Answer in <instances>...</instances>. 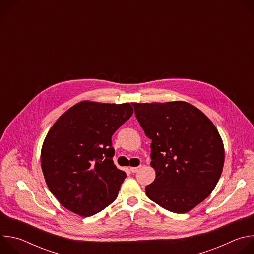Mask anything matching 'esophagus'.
Segmentation results:
<instances>
[{
	"label": "esophagus",
	"mask_w": 254,
	"mask_h": 254,
	"mask_svg": "<svg viewBox=\"0 0 254 254\" xmlns=\"http://www.w3.org/2000/svg\"><path fill=\"white\" fill-rule=\"evenodd\" d=\"M140 166H138V167H130L129 168V171L131 172V173H136V172H138L139 170H140Z\"/></svg>",
	"instance_id": "34e87169"
}]
</instances>
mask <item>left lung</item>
I'll use <instances>...</instances> for the list:
<instances>
[{
    "mask_svg": "<svg viewBox=\"0 0 254 254\" xmlns=\"http://www.w3.org/2000/svg\"><path fill=\"white\" fill-rule=\"evenodd\" d=\"M152 139L154 182L147 196L174 213H186L214 190L224 165V146L213 123L185 101L131 103Z\"/></svg>",
    "mask_w": 254,
    "mask_h": 254,
    "instance_id": "obj_1",
    "label": "left lung"
}]
</instances>
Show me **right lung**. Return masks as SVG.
Masks as SVG:
<instances>
[{
    "instance_id": "right-lung-1",
    "label": "right lung",
    "mask_w": 254,
    "mask_h": 254,
    "mask_svg": "<svg viewBox=\"0 0 254 254\" xmlns=\"http://www.w3.org/2000/svg\"><path fill=\"white\" fill-rule=\"evenodd\" d=\"M132 113L129 103L81 101L50 128L41 167L48 188L66 209L88 217L116 200L127 174L114 164L112 136Z\"/></svg>"
}]
</instances>
